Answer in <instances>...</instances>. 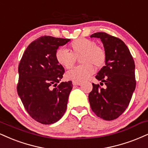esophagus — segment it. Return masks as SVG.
<instances>
[{
    "label": "esophagus",
    "mask_w": 148,
    "mask_h": 148,
    "mask_svg": "<svg viewBox=\"0 0 148 148\" xmlns=\"http://www.w3.org/2000/svg\"><path fill=\"white\" fill-rule=\"evenodd\" d=\"M82 83L81 81H72V84L74 85H80Z\"/></svg>",
    "instance_id": "obj_1"
}]
</instances>
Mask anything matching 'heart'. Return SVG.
Wrapping results in <instances>:
<instances>
[{
  "instance_id": "b5f03b06",
  "label": "heart",
  "mask_w": 148,
  "mask_h": 148,
  "mask_svg": "<svg viewBox=\"0 0 148 148\" xmlns=\"http://www.w3.org/2000/svg\"><path fill=\"white\" fill-rule=\"evenodd\" d=\"M70 51L59 48L55 53L56 62L64 68L69 69L80 58L81 65L67 73V79L74 81H84L95 72L96 66L101 68L106 63L107 54L102 46L98 45L94 40L80 38L69 44Z\"/></svg>"
}]
</instances>
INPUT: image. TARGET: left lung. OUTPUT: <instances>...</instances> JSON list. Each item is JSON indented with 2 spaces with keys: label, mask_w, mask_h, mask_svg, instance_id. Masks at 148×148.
<instances>
[{
  "label": "left lung",
  "mask_w": 148,
  "mask_h": 148,
  "mask_svg": "<svg viewBox=\"0 0 148 148\" xmlns=\"http://www.w3.org/2000/svg\"><path fill=\"white\" fill-rule=\"evenodd\" d=\"M90 37L99 38L106 51V65L96 79L101 85L92 83L89 101L97 116L106 121L114 120L127 109L136 88L135 65L130 51L124 42L106 32H97Z\"/></svg>",
  "instance_id": "8db88e82"
}]
</instances>
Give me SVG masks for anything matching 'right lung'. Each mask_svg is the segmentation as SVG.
<instances>
[{
  "label": "right lung",
  "mask_w": 148,
  "mask_h": 148,
  "mask_svg": "<svg viewBox=\"0 0 148 148\" xmlns=\"http://www.w3.org/2000/svg\"><path fill=\"white\" fill-rule=\"evenodd\" d=\"M69 40L39 37L28 45L19 63L18 94L30 116L42 124L54 123L66 111L73 85L72 81L59 83L65 69L56 62L55 53Z\"/></svg>",
  "instance_id": "add662e5"
}]
</instances>
